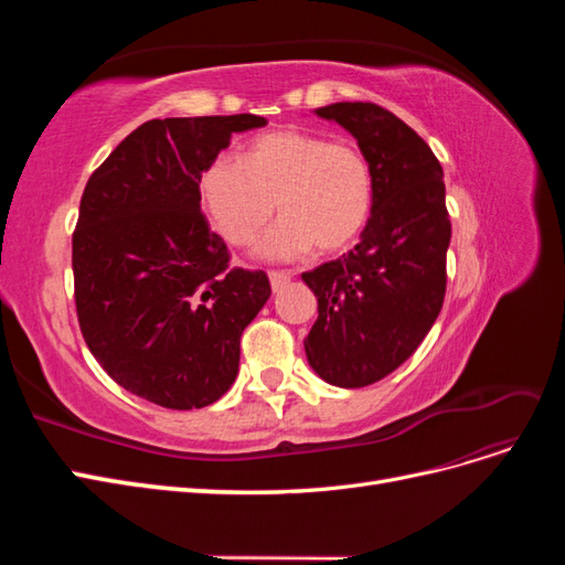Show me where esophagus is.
I'll return each mask as SVG.
<instances>
[{
    "instance_id": "1",
    "label": "esophagus",
    "mask_w": 565,
    "mask_h": 565,
    "mask_svg": "<svg viewBox=\"0 0 565 565\" xmlns=\"http://www.w3.org/2000/svg\"><path fill=\"white\" fill-rule=\"evenodd\" d=\"M268 278H270L273 292H278V289H282L289 280H292V273H289V270H270Z\"/></svg>"
}]
</instances>
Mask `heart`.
Returning <instances> with one entry per match:
<instances>
[{
    "label": "heart",
    "instance_id": "b5f03b06",
    "mask_svg": "<svg viewBox=\"0 0 565 565\" xmlns=\"http://www.w3.org/2000/svg\"><path fill=\"white\" fill-rule=\"evenodd\" d=\"M202 200L231 245H249L276 212L282 216L262 252L289 259L306 249L330 254L365 228L374 181L367 158L297 129L254 139L243 160L216 156L200 177Z\"/></svg>",
    "mask_w": 565,
    "mask_h": 565
}]
</instances>
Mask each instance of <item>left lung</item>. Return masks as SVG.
Instances as JSON below:
<instances>
[{
    "mask_svg": "<svg viewBox=\"0 0 565 565\" xmlns=\"http://www.w3.org/2000/svg\"><path fill=\"white\" fill-rule=\"evenodd\" d=\"M316 113L355 136L374 200L361 243L301 273L318 297L303 347L318 377L361 388L403 365L443 309L452 233L446 183L431 148L386 108L355 100Z\"/></svg>",
    "mask_w": 565,
    "mask_h": 565,
    "instance_id": "8db88e82",
    "label": "left lung"
}]
</instances>
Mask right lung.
<instances>
[{"instance_id": "obj_1", "label": "right lung", "mask_w": 565, "mask_h": 565, "mask_svg": "<svg viewBox=\"0 0 565 565\" xmlns=\"http://www.w3.org/2000/svg\"><path fill=\"white\" fill-rule=\"evenodd\" d=\"M259 115L150 119L89 177L73 233L75 309L110 380L162 407L218 401L241 337L270 297L264 270L233 268L200 210V177Z\"/></svg>"}]
</instances>
